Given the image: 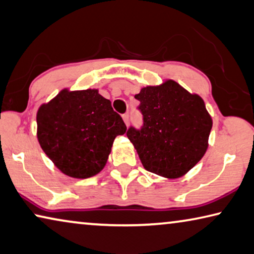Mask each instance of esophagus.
Returning a JSON list of instances; mask_svg holds the SVG:
<instances>
[{
  "label": "esophagus",
  "instance_id": "esophagus-1",
  "mask_svg": "<svg viewBox=\"0 0 254 254\" xmlns=\"http://www.w3.org/2000/svg\"><path fill=\"white\" fill-rule=\"evenodd\" d=\"M122 118H123L124 123H126L127 126H128V114H123Z\"/></svg>",
  "mask_w": 254,
  "mask_h": 254
}]
</instances>
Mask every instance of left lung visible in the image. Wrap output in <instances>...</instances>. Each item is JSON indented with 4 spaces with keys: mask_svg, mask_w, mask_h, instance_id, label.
<instances>
[{
    "mask_svg": "<svg viewBox=\"0 0 254 254\" xmlns=\"http://www.w3.org/2000/svg\"><path fill=\"white\" fill-rule=\"evenodd\" d=\"M134 98L143 124L128 127L127 135L143 167L168 179L187 174L206 152L212 127L202 98L173 80L142 88Z\"/></svg>",
    "mask_w": 254,
    "mask_h": 254,
    "instance_id": "left-lung-1",
    "label": "left lung"
}]
</instances>
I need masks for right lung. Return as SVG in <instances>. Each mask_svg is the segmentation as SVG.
<instances>
[{
    "label": "right lung",
    "instance_id": "right-lung-1",
    "mask_svg": "<svg viewBox=\"0 0 254 254\" xmlns=\"http://www.w3.org/2000/svg\"><path fill=\"white\" fill-rule=\"evenodd\" d=\"M126 131L122 118L96 89H64L37 113L40 147L60 171L75 179L98 174L114 139Z\"/></svg>",
    "mask_w": 254,
    "mask_h": 254
}]
</instances>
